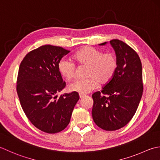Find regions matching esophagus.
<instances>
[{"label": "esophagus", "mask_w": 160, "mask_h": 160, "mask_svg": "<svg viewBox=\"0 0 160 160\" xmlns=\"http://www.w3.org/2000/svg\"><path fill=\"white\" fill-rule=\"evenodd\" d=\"M84 96H86V94H79V97H80V98H83V97Z\"/></svg>", "instance_id": "34e87169"}]
</instances>
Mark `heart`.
Wrapping results in <instances>:
<instances>
[{"label": "heart", "instance_id": "heart-1", "mask_svg": "<svg viewBox=\"0 0 160 160\" xmlns=\"http://www.w3.org/2000/svg\"><path fill=\"white\" fill-rule=\"evenodd\" d=\"M74 60L80 66H88L86 76L88 78L79 79L69 85L68 88L72 92L86 94L95 89L101 83H106L112 79L118 66L116 54L111 52H103L92 47H85L74 55ZM60 74L68 81L76 76V66L72 61L63 58L58 63Z\"/></svg>", "mask_w": 160, "mask_h": 160}]
</instances>
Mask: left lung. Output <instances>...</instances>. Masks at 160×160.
Wrapping results in <instances>:
<instances>
[{
  "label": "left lung",
  "instance_id": "left-lung-1",
  "mask_svg": "<svg viewBox=\"0 0 160 160\" xmlns=\"http://www.w3.org/2000/svg\"><path fill=\"white\" fill-rule=\"evenodd\" d=\"M118 59L115 74L101 91L94 92L92 115L105 130L125 126L134 116L143 93L142 62L138 53L118 39L110 41ZM105 43L100 45H105Z\"/></svg>",
  "mask_w": 160,
  "mask_h": 160
}]
</instances>
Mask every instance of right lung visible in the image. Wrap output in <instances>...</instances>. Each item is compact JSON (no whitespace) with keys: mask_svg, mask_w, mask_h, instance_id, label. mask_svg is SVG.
<instances>
[{"mask_svg":"<svg viewBox=\"0 0 160 160\" xmlns=\"http://www.w3.org/2000/svg\"><path fill=\"white\" fill-rule=\"evenodd\" d=\"M70 52L43 45L26 54L19 67L16 91L21 107L32 124L45 132L57 133L66 128L79 99L77 92L55 96L66 86L58 63Z\"/></svg>","mask_w":160,"mask_h":160,"instance_id":"1","label":"right lung"}]
</instances>
